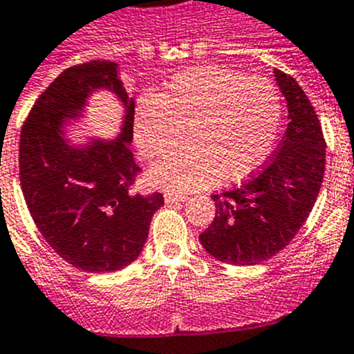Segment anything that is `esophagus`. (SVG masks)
Listing matches in <instances>:
<instances>
[{
    "label": "esophagus",
    "mask_w": 354,
    "mask_h": 354,
    "mask_svg": "<svg viewBox=\"0 0 354 354\" xmlns=\"http://www.w3.org/2000/svg\"><path fill=\"white\" fill-rule=\"evenodd\" d=\"M185 196H180V194H173V192H167V194L164 196V201L167 203V205H176V203H183L185 201Z\"/></svg>",
    "instance_id": "obj_1"
}]
</instances>
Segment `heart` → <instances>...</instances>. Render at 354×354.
<instances>
[{
    "label": "heart",
    "instance_id": "obj_1",
    "mask_svg": "<svg viewBox=\"0 0 354 354\" xmlns=\"http://www.w3.org/2000/svg\"><path fill=\"white\" fill-rule=\"evenodd\" d=\"M281 101L274 85L228 67H194L174 76L158 96L135 104L133 140L146 158L158 160L147 180L167 192L230 185L266 165L278 139Z\"/></svg>",
    "mask_w": 354,
    "mask_h": 354
}]
</instances>
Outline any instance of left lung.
<instances>
[{"label": "left lung", "instance_id": "8db88e82", "mask_svg": "<svg viewBox=\"0 0 354 354\" xmlns=\"http://www.w3.org/2000/svg\"><path fill=\"white\" fill-rule=\"evenodd\" d=\"M287 101L288 124L272 160L248 183L215 194L214 223L199 235L219 262L257 266L276 257L296 236L317 199L324 178L326 142L303 88L274 69Z\"/></svg>", "mask_w": 354, "mask_h": 354}]
</instances>
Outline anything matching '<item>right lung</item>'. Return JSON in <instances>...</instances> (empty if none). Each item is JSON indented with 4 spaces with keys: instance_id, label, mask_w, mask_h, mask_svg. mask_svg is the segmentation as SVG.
Segmentation results:
<instances>
[{
    "instance_id": "1",
    "label": "right lung",
    "mask_w": 354,
    "mask_h": 354,
    "mask_svg": "<svg viewBox=\"0 0 354 354\" xmlns=\"http://www.w3.org/2000/svg\"><path fill=\"white\" fill-rule=\"evenodd\" d=\"M100 90L122 103V131L113 140L88 136L76 143L72 126ZM133 113L119 64L92 60L60 73L21 131L19 178L30 214L55 253L87 272L130 266L164 205L158 192L144 198L130 190L139 173L130 149Z\"/></svg>"
}]
</instances>
